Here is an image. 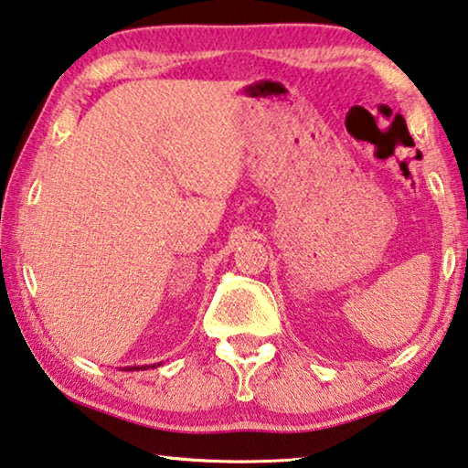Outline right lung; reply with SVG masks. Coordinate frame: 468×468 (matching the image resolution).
<instances>
[{"label":"right lung","instance_id":"add662e5","mask_svg":"<svg viewBox=\"0 0 468 468\" xmlns=\"http://www.w3.org/2000/svg\"><path fill=\"white\" fill-rule=\"evenodd\" d=\"M134 369H139V367H134ZM141 369H143V367H141ZM130 371V369H128Z\"/></svg>","mask_w":468,"mask_h":468}]
</instances>
